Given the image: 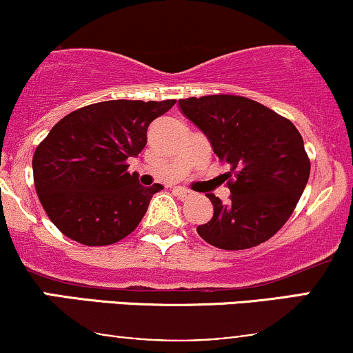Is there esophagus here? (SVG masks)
<instances>
[{"instance_id":"1","label":"esophagus","mask_w":353,"mask_h":353,"mask_svg":"<svg viewBox=\"0 0 353 353\" xmlns=\"http://www.w3.org/2000/svg\"><path fill=\"white\" fill-rule=\"evenodd\" d=\"M174 194H176V196L182 201L189 199V197L192 196V192H190V190H188V189H184V188H176V189H174Z\"/></svg>"}]
</instances>
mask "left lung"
Listing matches in <instances>:
<instances>
[{"instance_id": "left-lung-1", "label": "left lung", "mask_w": 353, "mask_h": 353, "mask_svg": "<svg viewBox=\"0 0 353 353\" xmlns=\"http://www.w3.org/2000/svg\"><path fill=\"white\" fill-rule=\"evenodd\" d=\"M182 114L208 136L229 164V201L208 194L214 216L197 228L210 245L250 249L269 241L292 216L310 176V161L297 128L249 98L212 94L179 99Z\"/></svg>"}]
</instances>
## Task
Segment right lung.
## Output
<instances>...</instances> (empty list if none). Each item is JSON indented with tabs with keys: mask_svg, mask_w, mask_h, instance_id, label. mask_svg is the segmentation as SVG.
Wrapping results in <instances>:
<instances>
[{
	"mask_svg": "<svg viewBox=\"0 0 353 353\" xmlns=\"http://www.w3.org/2000/svg\"><path fill=\"white\" fill-rule=\"evenodd\" d=\"M176 101H103L64 116L36 148L34 188L48 217L84 245H109L139 225L161 184L144 188L125 161Z\"/></svg>",
	"mask_w": 353,
	"mask_h": 353,
	"instance_id": "add662e5",
	"label": "right lung"
}]
</instances>
